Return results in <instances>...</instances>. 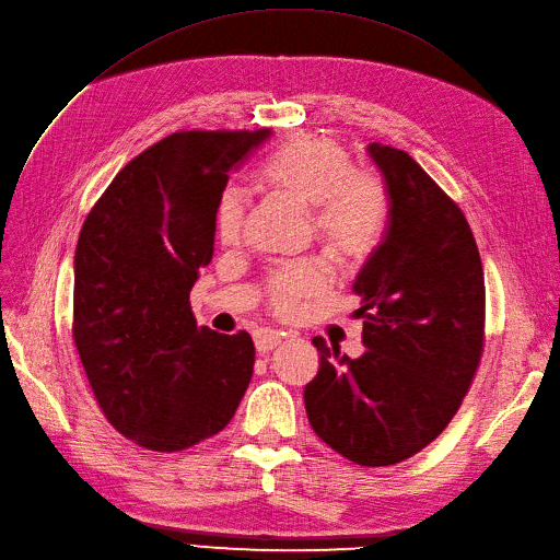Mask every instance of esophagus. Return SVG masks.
I'll use <instances>...</instances> for the list:
<instances>
[{
	"instance_id": "obj_1",
	"label": "esophagus",
	"mask_w": 560,
	"mask_h": 560,
	"mask_svg": "<svg viewBox=\"0 0 560 560\" xmlns=\"http://www.w3.org/2000/svg\"><path fill=\"white\" fill-rule=\"evenodd\" d=\"M281 340H283V336H281L279 331L260 329V331L256 334V338H254V343H256V350H258L260 354H267V352H272L277 346H281Z\"/></svg>"
}]
</instances>
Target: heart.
<instances>
[{
  "label": "heart",
  "mask_w": 560,
  "mask_h": 560,
  "mask_svg": "<svg viewBox=\"0 0 560 560\" xmlns=\"http://www.w3.org/2000/svg\"><path fill=\"white\" fill-rule=\"evenodd\" d=\"M260 183L277 197L311 208V226L329 254L343 265L371 258L392 220L386 183L371 168L354 166L346 145L329 137L298 135L265 160ZM247 191L229 185L214 208V231L222 245H237L245 233ZM331 283V267L311 258L283 267L267 279V302L277 313H293L306 298Z\"/></svg>",
  "instance_id": "obj_1"
}]
</instances>
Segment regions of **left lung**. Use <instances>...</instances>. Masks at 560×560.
<instances>
[{"mask_svg": "<svg viewBox=\"0 0 560 560\" xmlns=\"http://www.w3.org/2000/svg\"><path fill=\"white\" fill-rule=\"evenodd\" d=\"M392 220L361 267L366 352L340 354L315 336L320 371L304 388L308 423L361 467H388L444 432L465 400L485 346V277L465 212L421 164L371 143Z\"/></svg>", "mask_w": 560, "mask_h": 560, "instance_id": "left-lung-1", "label": "left lung"}]
</instances>
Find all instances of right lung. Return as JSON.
<instances>
[{
    "label": "right lung",
    "mask_w": 560,
    "mask_h": 560,
    "mask_svg": "<svg viewBox=\"0 0 560 560\" xmlns=\"http://www.w3.org/2000/svg\"><path fill=\"white\" fill-rule=\"evenodd\" d=\"M267 137L168 135L120 168L84 220L72 340L105 419L137 446L176 453L208 440L252 382V336L199 327L189 290L212 260L231 168Z\"/></svg>",
    "instance_id": "obj_1"
}]
</instances>
